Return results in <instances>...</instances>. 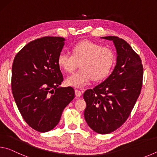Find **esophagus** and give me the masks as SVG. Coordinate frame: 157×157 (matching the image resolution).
Segmentation results:
<instances>
[{"instance_id": "esophagus-1", "label": "esophagus", "mask_w": 157, "mask_h": 157, "mask_svg": "<svg viewBox=\"0 0 157 157\" xmlns=\"http://www.w3.org/2000/svg\"><path fill=\"white\" fill-rule=\"evenodd\" d=\"M75 95H76L77 97H80L81 95H82V91H79V90H78V89H75Z\"/></svg>"}]
</instances>
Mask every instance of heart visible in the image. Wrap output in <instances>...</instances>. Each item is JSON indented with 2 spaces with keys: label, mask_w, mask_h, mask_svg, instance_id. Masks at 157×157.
Returning <instances> with one entry per match:
<instances>
[{
  "label": "heart",
  "mask_w": 157,
  "mask_h": 157,
  "mask_svg": "<svg viewBox=\"0 0 157 157\" xmlns=\"http://www.w3.org/2000/svg\"><path fill=\"white\" fill-rule=\"evenodd\" d=\"M71 51L72 55L61 52L57 58L58 65L66 73H73L80 63V70L66 79L68 86L81 88L92 79L102 80L110 73L115 62L112 50L90 41L76 44Z\"/></svg>",
  "instance_id": "heart-1"
}]
</instances>
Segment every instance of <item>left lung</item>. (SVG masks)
Segmentation results:
<instances>
[{"instance_id":"obj_1","label":"left lung","mask_w":157,"mask_h":157,"mask_svg":"<svg viewBox=\"0 0 157 157\" xmlns=\"http://www.w3.org/2000/svg\"><path fill=\"white\" fill-rule=\"evenodd\" d=\"M101 38L113 42L116 64L104 82L84 93L86 103L84 114L94 132L106 134L119 128L128 118L141 90L143 68L139 55L123 39Z\"/></svg>"}]
</instances>
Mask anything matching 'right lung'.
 <instances>
[{
  "mask_svg": "<svg viewBox=\"0 0 157 157\" xmlns=\"http://www.w3.org/2000/svg\"><path fill=\"white\" fill-rule=\"evenodd\" d=\"M65 39L44 36L23 48L13 62L12 90L21 116L39 132L52 129L63 110L75 98L71 86H59L63 75L57 58Z\"/></svg>",
  "mask_w": 157,
  "mask_h": 157,
  "instance_id": "obj_1",
  "label": "right lung"
}]
</instances>
